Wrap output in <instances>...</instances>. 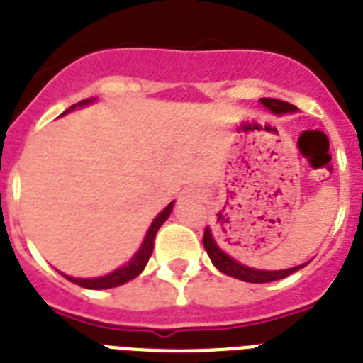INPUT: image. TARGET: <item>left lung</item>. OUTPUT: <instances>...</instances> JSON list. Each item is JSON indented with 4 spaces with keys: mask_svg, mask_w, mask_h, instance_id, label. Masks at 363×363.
<instances>
[{
    "mask_svg": "<svg viewBox=\"0 0 363 363\" xmlns=\"http://www.w3.org/2000/svg\"><path fill=\"white\" fill-rule=\"evenodd\" d=\"M261 102L267 106L268 110L274 111V113H293V111H296V106L289 104L285 100L261 99ZM203 244H205V250H207L212 264H214L220 272L228 274L231 278L248 281V284H268V281L284 279L287 278L289 274L296 272V270L306 267V264H300V267L287 268V270H257V268H250L246 267V264H240L238 261L229 257L228 253L218 248L216 240H214V237H212V233L208 228H205V233H203Z\"/></svg>",
    "mask_w": 363,
    "mask_h": 363,
    "instance_id": "1",
    "label": "left lung"
}]
</instances>
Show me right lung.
I'll return each instance as SVG.
<instances>
[{
    "mask_svg": "<svg viewBox=\"0 0 363 363\" xmlns=\"http://www.w3.org/2000/svg\"><path fill=\"white\" fill-rule=\"evenodd\" d=\"M91 100H82V102H78V104L70 106L69 110H74L76 106H85L89 104ZM65 111V113H67ZM173 211V203H169L164 211L158 214V216L155 218V222L151 223V228H149V231H147L145 238H143V244H141V248L138 250V253H135L134 257L128 261V263L125 264V267L117 268L115 272L108 274V276H102V278H70V276H65V278L69 279V281H72V284L79 285V287H85V289H111V287H119V285L126 284V281H130V279H134L135 276H140L141 272H143V268H145L147 261H149V257H151L152 253V248H155V237L156 233H158V229H160V225L164 222H166L167 218H169V214H172Z\"/></svg>",
    "mask_w": 363,
    "mask_h": 363,
    "instance_id": "obj_1",
    "label": "right lung"
}]
</instances>
